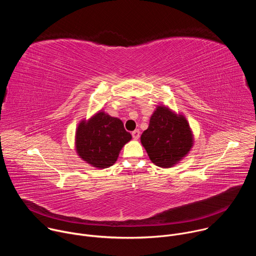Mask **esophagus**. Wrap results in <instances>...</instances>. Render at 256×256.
Masks as SVG:
<instances>
[{"mask_svg":"<svg viewBox=\"0 0 256 256\" xmlns=\"http://www.w3.org/2000/svg\"><path fill=\"white\" fill-rule=\"evenodd\" d=\"M132 136L134 140H138L140 138V130H134L132 132Z\"/></svg>","mask_w":256,"mask_h":256,"instance_id":"esophagus-1","label":"esophagus"}]
</instances>
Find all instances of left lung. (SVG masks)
<instances>
[{"instance_id":"left-lung-1","label":"left lung","mask_w":256,"mask_h":256,"mask_svg":"<svg viewBox=\"0 0 256 256\" xmlns=\"http://www.w3.org/2000/svg\"><path fill=\"white\" fill-rule=\"evenodd\" d=\"M140 142L155 165L170 168L190 153L194 134L184 116L175 114L165 105H158L149 128L140 136Z\"/></svg>"}]
</instances>
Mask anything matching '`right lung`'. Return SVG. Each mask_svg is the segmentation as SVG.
I'll use <instances>...</instances> for the list:
<instances>
[{
	"instance_id": "obj_1",
	"label": "right lung",
	"mask_w": 256,
	"mask_h": 256,
	"mask_svg": "<svg viewBox=\"0 0 256 256\" xmlns=\"http://www.w3.org/2000/svg\"><path fill=\"white\" fill-rule=\"evenodd\" d=\"M132 140L122 122L99 110L78 124L75 136L76 152L89 165L98 169L112 166L124 146Z\"/></svg>"
}]
</instances>
